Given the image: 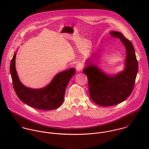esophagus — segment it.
Returning <instances> with one entry per match:
<instances>
[{
    "label": "esophagus",
    "instance_id": "esophagus-1",
    "mask_svg": "<svg viewBox=\"0 0 149 149\" xmlns=\"http://www.w3.org/2000/svg\"><path fill=\"white\" fill-rule=\"evenodd\" d=\"M76 69L77 71L80 72L83 69V65L81 63H79L76 65Z\"/></svg>",
    "mask_w": 149,
    "mask_h": 149
}]
</instances>
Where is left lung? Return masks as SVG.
<instances>
[{
  "label": "left lung",
  "instance_id": "1",
  "mask_svg": "<svg viewBox=\"0 0 149 149\" xmlns=\"http://www.w3.org/2000/svg\"><path fill=\"white\" fill-rule=\"evenodd\" d=\"M109 34L119 38L126 47L125 69L116 74L109 75L90 63L89 59L86 62L88 65L83 70L87 76L91 99L96 104L103 107L118 104L127 98L134 89L138 70L132 43L120 32L112 31L109 32Z\"/></svg>",
  "mask_w": 149,
  "mask_h": 149
}]
</instances>
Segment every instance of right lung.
Masks as SVG:
<instances>
[{"instance_id": "1", "label": "right lung", "mask_w": 149, "mask_h": 149, "mask_svg": "<svg viewBox=\"0 0 149 149\" xmlns=\"http://www.w3.org/2000/svg\"><path fill=\"white\" fill-rule=\"evenodd\" d=\"M17 53L10 64L13 84L19 99L29 106L42 110L57 108L64 102L65 92L69 80L75 74L74 68H70L57 73L50 83L41 89H32L22 84L15 69Z\"/></svg>"}]
</instances>
